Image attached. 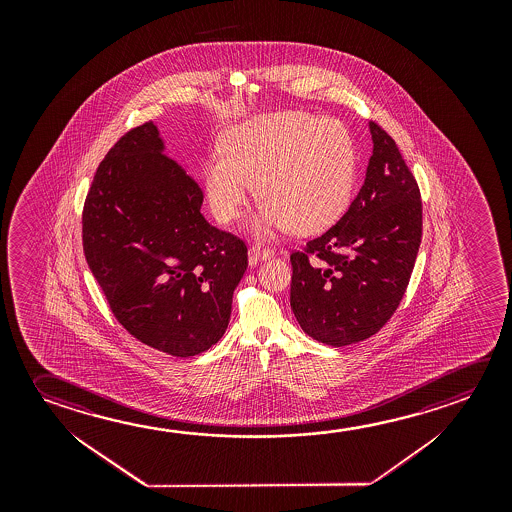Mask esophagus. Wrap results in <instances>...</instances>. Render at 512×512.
<instances>
[{"instance_id": "1", "label": "esophagus", "mask_w": 512, "mask_h": 512, "mask_svg": "<svg viewBox=\"0 0 512 512\" xmlns=\"http://www.w3.org/2000/svg\"><path fill=\"white\" fill-rule=\"evenodd\" d=\"M273 255H275L273 250H269V248H262V246H252V248L248 250L250 262H259V260L271 259Z\"/></svg>"}]
</instances>
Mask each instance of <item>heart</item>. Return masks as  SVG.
<instances>
[{"mask_svg": "<svg viewBox=\"0 0 512 512\" xmlns=\"http://www.w3.org/2000/svg\"><path fill=\"white\" fill-rule=\"evenodd\" d=\"M355 169V143L339 119L284 110L234 126L223 151L205 160L203 182L212 214L225 225L243 216L257 184L264 202L250 225L253 234L291 227L316 234L343 214Z\"/></svg>", "mask_w": 512, "mask_h": 512, "instance_id": "b5f03b06", "label": "heart"}]
</instances>
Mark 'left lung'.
<instances>
[{
	"label": "left lung",
	"mask_w": 512,
	"mask_h": 512,
	"mask_svg": "<svg viewBox=\"0 0 512 512\" xmlns=\"http://www.w3.org/2000/svg\"><path fill=\"white\" fill-rule=\"evenodd\" d=\"M369 132L373 155L361 191L334 227L291 255L294 318L330 346L359 343L386 325L421 243L416 178L386 130L369 123Z\"/></svg>",
	"instance_id": "left-lung-1"
}]
</instances>
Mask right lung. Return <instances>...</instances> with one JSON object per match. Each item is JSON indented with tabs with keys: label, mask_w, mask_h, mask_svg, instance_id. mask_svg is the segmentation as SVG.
Wrapping results in <instances>:
<instances>
[{
	"label": "right lung",
	"mask_w": 512,
	"mask_h": 512,
	"mask_svg": "<svg viewBox=\"0 0 512 512\" xmlns=\"http://www.w3.org/2000/svg\"><path fill=\"white\" fill-rule=\"evenodd\" d=\"M202 189L153 123L110 148L85 198V259L119 323L155 350L193 357L225 334L246 244L203 218Z\"/></svg>",
	"instance_id": "obj_1"
}]
</instances>
